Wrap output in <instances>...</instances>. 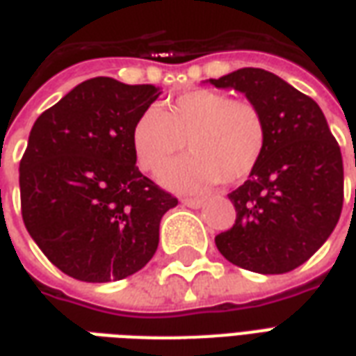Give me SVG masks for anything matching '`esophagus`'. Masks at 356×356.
<instances>
[{
	"instance_id": "1",
	"label": "esophagus",
	"mask_w": 356,
	"mask_h": 356,
	"mask_svg": "<svg viewBox=\"0 0 356 356\" xmlns=\"http://www.w3.org/2000/svg\"><path fill=\"white\" fill-rule=\"evenodd\" d=\"M183 204H185L186 208H202L204 206V200H200V198H183Z\"/></svg>"
}]
</instances>
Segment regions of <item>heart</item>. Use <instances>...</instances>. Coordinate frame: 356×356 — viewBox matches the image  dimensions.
Returning <instances> with one entry per match:
<instances>
[{"label": "heart", "mask_w": 356, "mask_h": 356, "mask_svg": "<svg viewBox=\"0 0 356 356\" xmlns=\"http://www.w3.org/2000/svg\"><path fill=\"white\" fill-rule=\"evenodd\" d=\"M191 156L170 162L160 181L171 188L236 185L252 175L267 145V125L254 102L213 89L179 95L168 110L148 106L135 120L133 150L140 170L154 171L185 148Z\"/></svg>", "instance_id": "heart-1"}]
</instances>
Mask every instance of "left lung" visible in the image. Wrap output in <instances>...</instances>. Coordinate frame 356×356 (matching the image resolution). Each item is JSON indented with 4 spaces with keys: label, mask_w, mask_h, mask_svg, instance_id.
Wrapping results in <instances>:
<instances>
[{
    "label": "left lung",
    "mask_w": 356,
    "mask_h": 356,
    "mask_svg": "<svg viewBox=\"0 0 356 356\" xmlns=\"http://www.w3.org/2000/svg\"><path fill=\"white\" fill-rule=\"evenodd\" d=\"M209 83L246 95L267 125L261 160L229 194L236 221L217 234V250L232 265L254 273L293 270L328 240L341 216L339 145L321 106L276 74L240 68Z\"/></svg>",
    "instance_id": "left-lung-1"
}]
</instances>
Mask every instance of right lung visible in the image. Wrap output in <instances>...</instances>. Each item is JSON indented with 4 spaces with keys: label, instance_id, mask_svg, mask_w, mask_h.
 <instances>
[{
    "label": "right lung",
    "instance_id": "obj_1",
    "mask_svg": "<svg viewBox=\"0 0 356 356\" xmlns=\"http://www.w3.org/2000/svg\"><path fill=\"white\" fill-rule=\"evenodd\" d=\"M160 97L154 86L91 78L35 120L20 160L26 231L65 275L122 280L158 248L160 221L177 198L135 165V120Z\"/></svg>",
    "mask_w": 356,
    "mask_h": 356
}]
</instances>
